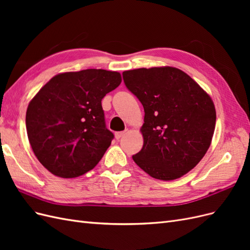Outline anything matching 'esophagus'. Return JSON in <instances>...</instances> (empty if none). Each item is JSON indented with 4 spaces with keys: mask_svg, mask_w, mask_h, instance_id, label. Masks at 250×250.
I'll use <instances>...</instances> for the list:
<instances>
[{
    "mask_svg": "<svg viewBox=\"0 0 250 250\" xmlns=\"http://www.w3.org/2000/svg\"><path fill=\"white\" fill-rule=\"evenodd\" d=\"M126 132H127V130H124V131H118V132H116V133H115V137H116V139H117V140H119V139L122 138L123 135H125V134H126Z\"/></svg>",
    "mask_w": 250,
    "mask_h": 250,
    "instance_id": "34e87169",
    "label": "esophagus"
}]
</instances>
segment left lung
<instances>
[{
  "instance_id": "obj_1",
  "label": "left lung",
  "mask_w": 250,
  "mask_h": 250,
  "mask_svg": "<svg viewBox=\"0 0 250 250\" xmlns=\"http://www.w3.org/2000/svg\"><path fill=\"white\" fill-rule=\"evenodd\" d=\"M128 90L142 103L144 145L132 156L150 176L173 180L191 171L207 153L216 124L210 97L176 67L123 72Z\"/></svg>"
}]
</instances>
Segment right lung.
<instances>
[{
    "label": "right lung",
    "mask_w": 250,
    "mask_h": 250,
    "mask_svg": "<svg viewBox=\"0 0 250 250\" xmlns=\"http://www.w3.org/2000/svg\"><path fill=\"white\" fill-rule=\"evenodd\" d=\"M122 79L88 69L56 75L29 103L26 128L37 160L52 174L74 178L95 168L110 146L101 101Z\"/></svg>",
    "instance_id": "1"
}]
</instances>
